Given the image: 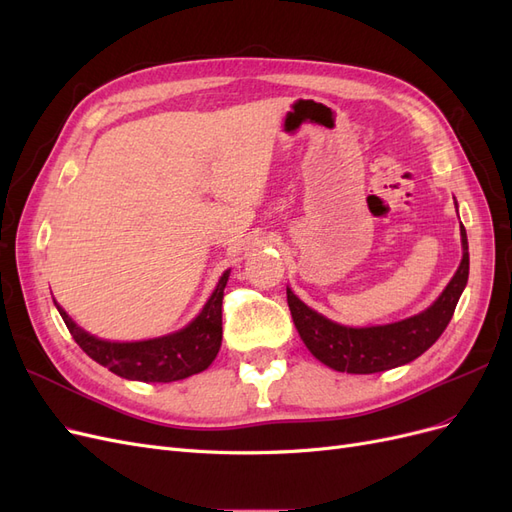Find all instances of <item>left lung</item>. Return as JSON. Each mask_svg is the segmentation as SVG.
Listing matches in <instances>:
<instances>
[{
  "label": "left lung",
  "mask_w": 512,
  "mask_h": 512,
  "mask_svg": "<svg viewBox=\"0 0 512 512\" xmlns=\"http://www.w3.org/2000/svg\"><path fill=\"white\" fill-rule=\"evenodd\" d=\"M463 258L453 280L425 312L382 327L352 329L337 324L307 307L297 294L286 288L288 307L303 344L316 359L346 374H376L418 359L429 350L451 322L457 301L468 284L470 254L468 235L461 226Z\"/></svg>",
  "instance_id": "obj_1"
}]
</instances>
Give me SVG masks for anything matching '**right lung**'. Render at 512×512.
Returning <instances> with one entry per match:
<instances>
[{
  "mask_svg": "<svg viewBox=\"0 0 512 512\" xmlns=\"http://www.w3.org/2000/svg\"><path fill=\"white\" fill-rule=\"evenodd\" d=\"M226 271L215 286L209 301L188 327L145 342H106L89 335L61 309L74 342L87 356L113 374L141 382H175L205 371L222 346V299L228 282Z\"/></svg>",
  "mask_w": 512,
  "mask_h": 512,
  "instance_id": "add662e5",
  "label": "right lung"
}]
</instances>
